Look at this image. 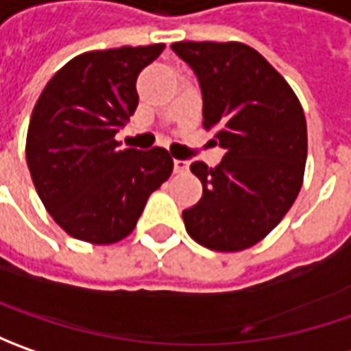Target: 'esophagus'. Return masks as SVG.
I'll use <instances>...</instances> for the list:
<instances>
[{
  "label": "esophagus",
  "instance_id": "obj_1",
  "mask_svg": "<svg viewBox=\"0 0 351 351\" xmlns=\"http://www.w3.org/2000/svg\"><path fill=\"white\" fill-rule=\"evenodd\" d=\"M173 168L178 173H185L189 169V162L187 160H173Z\"/></svg>",
  "mask_w": 351,
  "mask_h": 351
}]
</instances>
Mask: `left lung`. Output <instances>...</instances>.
<instances>
[{"instance_id": "obj_1", "label": "left lung", "mask_w": 351, "mask_h": 351, "mask_svg": "<svg viewBox=\"0 0 351 351\" xmlns=\"http://www.w3.org/2000/svg\"><path fill=\"white\" fill-rule=\"evenodd\" d=\"M203 91V128L226 150L209 168L193 162L203 197L183 210L189 236L215 252L252 248L269 234L301 191L306 121L295 91L258 50L244 43L182 40Z\"/></svg>"}]
</instances>
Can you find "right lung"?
Here are the masks:
<instances>
[{
  "instance_id": "obj_1",
  "label": "right lung",
  "mask_w": 351,
  "mask_h": 351,
  "mask_svg": "<svg viewBox=\"0 0 351 351\" xmlns=\"http://www.w3.org/2000/svg\"><path fill=\"white\" fill-rule=\"evenodd\" d=\"M164 43L89 50L43 89L27 130V166L45 209L64 232L89 244L127 238L173 171L166 148H119L115 134L138 105L136 77Z\"/></svg>"
}]
</instances>
